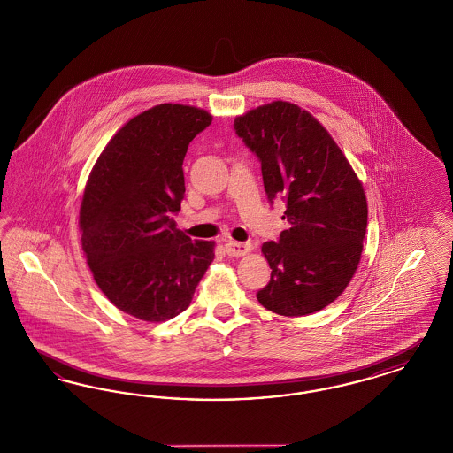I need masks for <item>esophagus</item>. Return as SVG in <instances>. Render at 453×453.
Returning <instances> with one entry per match:
<instances>
[{
    "mask_svg": "<svg viewBox=\"0 0 453 453\" xmlns=\"http://www.w3.org/2000/svg\"><path fill=\"white\" fill-rule=\"evenodd\" d=\"M250 250H251L250 242H236V241L226 242V253L229 257H244L246 253H250Z\"/></svg>",
    "mask_w": 453,
    "mask_h": 453,
    "instance_id": "esophagus-1",
    "label": "esophagus"
}]
</instances>
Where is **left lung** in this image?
I'll return each instance as SVG.
<instances>
[{
  "label": "left lung",
  "mask_w": 453,
  "mask_h": 453,
  "mask_svg": "<svg viewBox=\"0 0 453 453\" xmlns=\"http://www.w3.org/2000/svg\"><path fill=\"white\" fill-rule=\"evenodd\" d=\"M261 163L265 192L285 202L288 227L261 246L272 268L257 299L280 316L336 301L355 275L366 233L364 187L327 130L305 110L273 102L234 120Z\"/></svg>",
  "instance_id": "left-lung-1"
}]
</instances>
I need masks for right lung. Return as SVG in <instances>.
<instances>
[{
    "label": "right lung",
    "mask_w": 453,
    "mask_h": 453,
    "mask_svg": "<svg viewBox=\"0 0 453 453\" xmlns=\"http://www.w3.org/2000/svg\"><path fill=\"white\" fill-rule=\"evenodd\" d=\"M212 117L163 104L134 117L100 154L80 211L88 266L108 301L161 323L183 312L214 259V242L185 236L183 159Z\"/></svg>",
    "instance_id": "1"
}]
</instances>
